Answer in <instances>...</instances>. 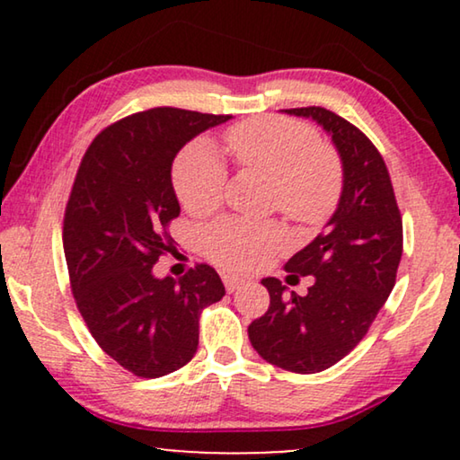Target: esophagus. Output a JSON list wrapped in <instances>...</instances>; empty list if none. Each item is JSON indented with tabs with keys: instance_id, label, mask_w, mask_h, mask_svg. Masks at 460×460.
Listing matches in <instances>:
<instances>
[{
	"instance_id": "obj_1",
	"label": "esophagus",
	"mask_w": 460,
	"mask_h": 460,
	"mask_svg": "<svg viewBox=\"0 0 460 460\" xmlns=\"http://www.w3.org/2000/svg\"><path fill=\"white\" fill-rule=\"evenodd\" d=\"M224 285H226V291L234 293L236 288H241L244 285V280L238 279L234 274H224Z\"/></svg>"
}]
</instances>
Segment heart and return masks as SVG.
Wrapping results in <instances>:
<instances>
[{"mask_svg": "<svg viewBox=\"0 0 460 460\" xmlns=\"http://www.w3.org/2000/svg\"><path fill=\"white\" fill-rule=\"evenodd\" d=\"M230 153L244 167L274 178L272 200L295 222L318 226L335 211L341 197V165L307 125L291 119L261 117L243 121L226 134ZM226 163L211 142L199 140L181 150L173 165V186L190 213H209L224 199ZM205 255L217 266L251 272L288 247V234L274 222L226 217L200 236Z\"/></svg>", "mask_w": 460, "mask_h": 460, "instance_id": "obj_1", "label": "heart"}]
</instances>
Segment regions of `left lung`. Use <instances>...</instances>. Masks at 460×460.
<instances>
[{
	"instance_id": "1",
	"label": "left lung",
	"mask_w": 460,
	"mask_h": 460,
	"mask_svg": "<svg viewBox=\"0 0 460 460\" xmlns=\"http://www.w3.org/2000/svg\"><path fill=\"white\" fill-rule=\"evenodd\" d=\"M285 112L331 136L343 186L324 230L285 263L291 276H314V285L301 297L263 279L270 307L249 324V341L274 367L310 375L348 356L387 301L402 260V217L385 161L360 129L320 106Z\"/></svg>"
}]
</instances>
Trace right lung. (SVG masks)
Returning a JSON list of instances; mask_svg holds the SVG:
<instances>
[{"label":"right lung","instance_id":"1","mask_svg":"<svg viewBox=\"0 0 460 460\" xmlns=\"http://www.w3.org/2000/svg\"><path fill=\"white\" fill-rule=\"evenodd\" d=\"M228 119L169 106L137 112L98 134L79 165L62 230L68 279L92 337L136 376L190 362L200 312L226 295L207 263L180 280L153 268L172 251L167 226L180 216L175 155Z\"/></svg>","mask_w":460,"mask_h":460}]
</instances>
